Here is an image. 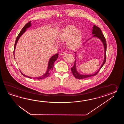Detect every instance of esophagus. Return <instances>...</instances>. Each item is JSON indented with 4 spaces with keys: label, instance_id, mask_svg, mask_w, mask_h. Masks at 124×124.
Segmentation results:
<instances>
[{
    "label": "esophagus",
    "instance_id": "esophagus-1",
    "mask_svg": "<svg viewBox=\"0 0 124 124\" xmlns=\"http://www.w3.org/2000/svg\"><path fill=\"white\" fill-rule=\"evenodd\" d=\"M66 53L65 52H64V51H62V52H61V53H60V55H63L64 54H66Z\"/></svg>",
    "mask_w": 124,
    "mask_h": 124
}]
</instances>
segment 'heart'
<instances>
[{"label": "heart", "mask_w": 124, "mask_h": 124, "mask_svg": "<svg viewBox=\"0 0 124 124\" xmlns=\"http://www.w3.org/2000/svg\"><path fill=\"white\" fill-rule=\"evenodd\" d=\"M58 39L62 42L67 41V45L70 49L78 47L82 39V32L77 30L76 26L68 25L61 30L58 36Z\"/></svg>", "instance_id": "1"}]
</instances>
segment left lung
I'll return each mask as SVG.
<instances>
[{
	"label": "left lung",
	"mask_w": 124,
	"mask_h": 124,
	"mask_svg": "<svg viewBox=\"0 0 124 124\" xmlns=\"http://www.w3.org/2000/svg\"><path fill=\"white\" fill-rule=\"evenodd\" d=\"M93 29L92 30V34H93V37H97V38H99L103 43V45H104V49H105V55H104V61H103V63L101 65L100 68L99 69V70L95 74H89V75H82L81 74H79L78 72V71H77L76 67V59H75L74 66L71 68V70L73 75L75 78H76L77 79H84V78H89L90 77L95 76L97 74H98V72L100 71L101 69L102 68V67L104 65V64L105 63V61H106V54L107 45H106V42L105 38L104 37V34H102V32L101 31V30L99 27H98V26H95V25H94L93 26ZM74 53L76 54V52H75Z\"/></svg>",
	"instance_id": "1"
}]
</instances>
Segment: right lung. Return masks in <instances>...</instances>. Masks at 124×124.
Masks as SVG:
<instances>
[{
    "label": "right lung",
    "instance_id": "obj_1",
    "mask_svg": "<svg viewBox=\"0 0 124 124\" xmlns=\"http://www.w3.org/2000/svg\"><path fill=\"white\" fill-rule=\"evenodd\" d=\"M31 21H30L29 22H28V23H27L23 27V29H22V30L20 32V33H19V35H18V36L16 38V42L15 43V46H14V53H15V50L16 49V44H17V43L18 42V41L19 39V38L21 37V35L22 34H23L25 32V31H26V28H29V27H30L31 26ZM58 54H56L55 55H53V56H52L51 57V58H50V60L49 61V63H48V68L46 72V74H44V75H43L42 76L39 77H36V78H33L34 79H38V80H39V79H44L45 78H47L50 75L51 71L53 70V68H54V62H55V61L57 59V58H58ZM21 72V71H20ZM21 74H22L24 76L26 77L27 78H31V77H29L26 76V75H25L24 74H23L22 72H21Z\"/></svg>",
    "mask_w": 124,
    "mask_h": 124
}]
</instances>
